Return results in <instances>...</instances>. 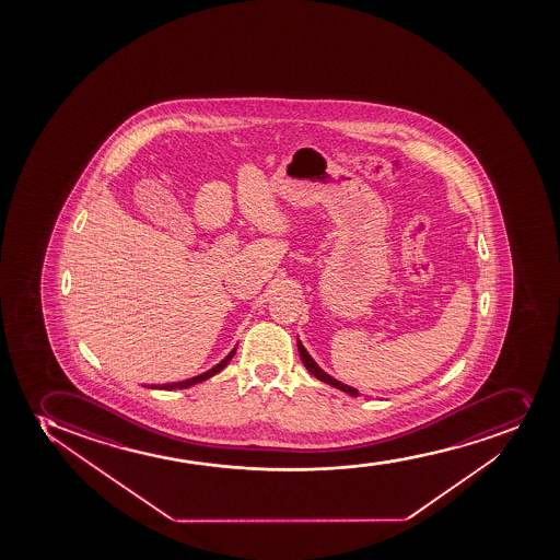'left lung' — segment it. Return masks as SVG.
Returning <instances> with one entry per match:
<instances>
[{
    "label": "left lung",
    "instance_id": "left-lung-1",
    "mask_svg": "<svg viewBox=\"0 0 560 560\" xmlns=\"http://www.w3.org/2000/svg\"><path fill=\"white\" fill-rule=\"evenodd\" d=\"M298 349H300L301 361H303L305 368H307L308 372L313 373L316 380L324 381V383H327V385L335 386V388L346 392V394H349V396H359V390L351 388V386L343 385V383H340V381L332 380L329 373H325L324 370H322V368H319L318 364L313 361V357L308 355L307 349L303 348V343H301L300 340H298Z\"/></svg>",
    "mask_w": 560,
    "mask_h": 560
}]
</instances>
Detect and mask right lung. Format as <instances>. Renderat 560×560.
Here are the masks:
<instances>
[{
  "instance_id": "add662e5",
  "label": "right lung",
  "mask_w": 560,
  "mask_h": 560,
  "mask_svg": "<svg viewBox=\"0 0 560 560\" xmlns=\"http://www.w3.org/2000/svg\"><path fill=\"white\" fill-rule=\"evenodd\" d=\"M236 349H233L231 353H229L225 359H223L220 364L209 370V372L201 373V375H196L192 380L180 381V383H170V385H161V386H151V388H161V390H175V388H188V386L196 385V383H201V381L209 380L212 375H217L218 372H222L223 368L228 366V362L233 359L235 355Z\"/></svg>"
}]
</instances>
